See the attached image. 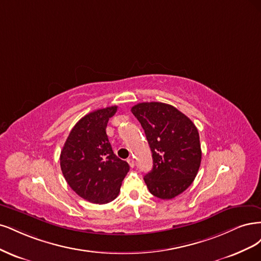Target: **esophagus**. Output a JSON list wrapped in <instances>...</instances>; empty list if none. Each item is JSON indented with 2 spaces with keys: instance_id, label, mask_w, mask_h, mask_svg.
Returning a JSON list of instances; mask_svg holds the SVG:
<instances>
[{
  "instance_id": "1",
  "label": "esophagus",
  "mask_w": 261,
  "mask_h": 261,
  "mask_svg": "<svg viewBox=\"0 0 261 261\" xmlns=\"http://www.w3.org/2000/svg\"><path fill=\"white\" fill-rule=\"evenodd\" d=\"M128 163H129V165H130L131 167H134V159H133L132 157L128 158Z\"/></svg>"
}]
</instances>
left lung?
I'll return each mask as SVG.
<instances>
[{"label":"left lung","mask_w":261,"mask_h":261,"mask_svg":"<svg viewBox=\"0 0 261 261\" xmlns=\"http://www.w3.org/2000/svg\"><path fill=\"white\" fill-rule=\"evenodd\" d=\"M131 112L140 121L152 150L153 169L144 175L148 191L162 199L178 196L194 181L200 166L197 128L169 104L139 103Z\"/></svg>","instance_id":"obj_1"}]
</instances>
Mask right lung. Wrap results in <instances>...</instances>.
<instances>
[{
	"mask_svg": "<svg viewBox=\"0 0 261 261\" xmlns=\"http://www.w3.org/2000/svg\"><path fill=\"white\" fill-rule=\"evenodd\" d=\"M111 106L86 115L74 124L61 152V168L68 186L93 204H107L119 194L130 167L114 152L106 127L116 114Z\"/></svg>",
	"mask_w": 261,
	"mask_h": 261,
	"instance_id": "obj_1",
	"label": "right lung"
}]
</instances>
